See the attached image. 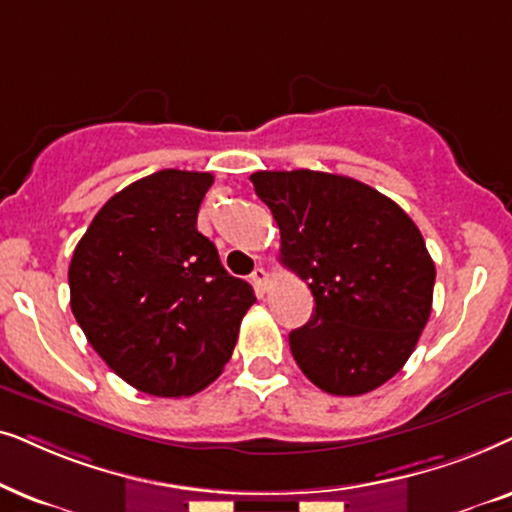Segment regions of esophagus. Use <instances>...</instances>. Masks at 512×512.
<instances>
[{
    "label": "esophagus",
    "instance_id": "esophagus-1",
    "mask_svg": "<svg viewBox=\"0 0 512 512\" xmlns=\"http://www.w3.org/2000/svg\"><path fill=\"white\" fill-rule=\"evenodd\" d=\"M250 281H252V285H255L257 290L264 292V290H267V285H269V271L262 269V267H257L255 271H252Z\"/></svg>",
    "mask_w": 512,
    "mask_h": 512
}]
</instances>
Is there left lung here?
<instances>
[{
	"mask_svg": "<svg viewBox=\"0 0 512 512\" xmlns=\"http://www.w3.org/2000/svg\"><path fill=\"white\" fill-rule=\"evenodd\" d=\"M250 180L281 229V262L316 302L290 332L299 370L332 395L386 384L431 316L435 264L417 224L353 177L302 168Z\"/></svg>",
	"mask_w": 512,
	"mask_h": 512,
	"instance_id": "obj_1",
	"label": "left lung"
}]
</instances>
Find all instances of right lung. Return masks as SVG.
<instances>
[{
	"label": "right lung",
	"mask_w": 512,
	"mask_h": 512,
	"mask_svg": "<svg viewBox=\"0 0 512 512\" xmlns=\"http://www.w3.org/2000/svg\"><path fill=\"white\" fill-rule=\"evenodd\" d=\"M210 173L166 168L114 194L74 248L70 306L88 344L142 393L194 395L220 377L252 288L196 229Z\"/></svg>",
	"instance_id": "add662e5"
}]
</instances>
